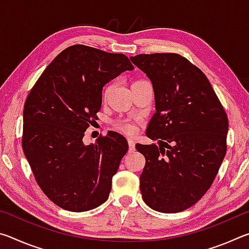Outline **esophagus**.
<instances>
[{
    "mask_svg": "<svg viewBox=\"0 0 249 249\" xmlns=\"http://www.w3.org/2000/svg\"><path fill=\"white\" fill-rule=\"evenodd\" d=\"M127 142H128V151L129 153H132V151L135 150V142L130 140H128Z\"/></svg>",
    "mask_w": 249,
    "mask_h": 249,
    "instance_id": "obj_1",
    "label": "esophagus"
}]
</instances>
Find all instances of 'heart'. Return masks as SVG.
<instances>
[{"mask_svg":"<svg viewBox=\"0 0 249 249\" xmlns=\"http://www.w3.org/2000/svg\"><path fill=\"white\" fill-rule=\"evenodd\" d=\"M111 88H112L111 83L107 84V86L105 87V89L103 91L104 98H107V96L108 95L109 91H111ZM114 126L117 130H120V132H122L125 135H128V136H134V135L137 133V125L132 121H128V120L117 121L114 124Z\"/></svg>","mask_w":249,"mask_h":249,"instance_id":"b5f03b06","label":"heart"}]
</instances>
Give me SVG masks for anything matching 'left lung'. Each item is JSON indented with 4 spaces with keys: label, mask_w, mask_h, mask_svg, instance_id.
Instances as JSON below:
<instances>
[{
    "label": "left lung",
    "mask_w": 249,
    "mask_h": 249,
    "mask_svg": "<svg viewBox=\"0 0 249 249\" xmlns=\"http://www.w3.org/2000/svg\"><path fill=\"white\" fill-rule=\"evenodd\" d=\"M130 61L153 83L156 113L146 135L156 145H136L146 163L140 178L145 203L162 213L196 204L226 154L229 119L206 75L179 53H141Z\"/></svg>",
    "instance_id": "8db88e82"
}]
</instances>
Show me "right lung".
Here are the masks:
<instances>
[{
    "mask_svg": "<svg viewBox=\"0 0 249 249\" xmlns=\"http://www.w3.org/2000/svg\"><path fill=\"white\" fill-rule=\"evenodd\" d=\"M133 69L123 53L73 45L50 62L28 93L25 157L41 191L61 209L83 212L107 200L127 141L115 132L88 146L82 138L98 119L104 84Z\"/></svg>",
    "mask_w": 249,
    "mask_h": 249,
    "instance_id": "right-lung-1",
    "label": "right lung"
}]
</instances>
